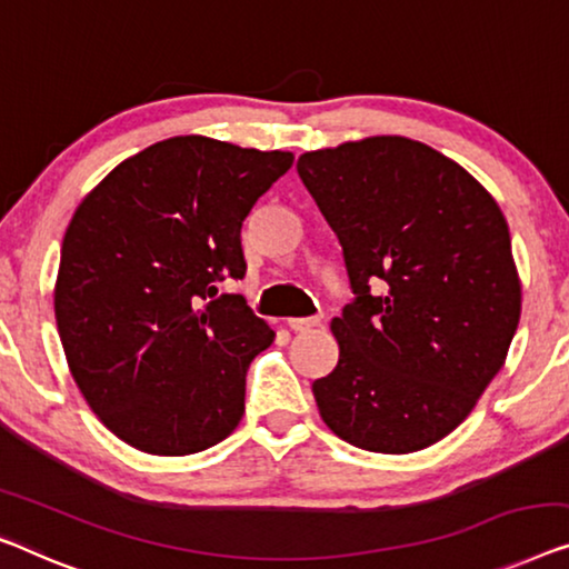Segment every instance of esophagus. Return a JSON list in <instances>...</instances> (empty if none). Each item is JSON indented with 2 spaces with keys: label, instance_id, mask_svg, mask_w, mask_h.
<instances>
[{
  "label": "esophagus",
  "instance_id": "34e87169",
  "mask_svg": "<svg viewBox=\"0 0 569 569\" xmlns=\"http://www.w3.org/2000/svg\"><path fill=\"white\" fill-rule=\"evenodd\" d=\"M287 323H290L292 331L305 333V331H312V328L320 326V316H312V318H290V320H287Z\"/></svg>",
  "mask_w": 569,
  "mask_h": 569
}]
</instances>
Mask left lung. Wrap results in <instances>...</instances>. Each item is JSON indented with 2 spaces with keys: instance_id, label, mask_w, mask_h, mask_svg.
Returning a JSON list of instances; mask_svg holds the SVG:
<instances>
[{
  "instance_id": "1",
  "label": "left lung",
  "mask_w": 569,
  "mask_h": 569,
  "mask_svg": "<svg viewBox=\"0 0 569 569\" xmlns=\"http://www.w3.org/2000/svg\"><path fill=\"white\" fill-rule=\"evenodd\" d=\"M298 174L353 292L331 320L339 365L312 382L320 418L367 451L431 447L472 413L521 318L503 212L457 161L402 136L308 151Z\"/></svg>"
}]
</instances>
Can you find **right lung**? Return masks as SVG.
I'll return each instance as SVG.
<instances>
[{
    "label": "right lung",
    "mask_w": 569,
    "mask_h": 569,
    "mask_svg": "<svg viewBox=\"0 0 569 569\" xmlns=\"http://www.w3.org/2000/svg\"><path fill=\"white\" fill-rule=\"evenodd\" d=\"M292 161L167 138L118 163L73 212L56 323L89 408L130 447L194 455L241 421L246 372L274 331L218 284L246 274L243 220Z\"/></svg>",
    "instance_id": "add662e5"
}]
</instances>
